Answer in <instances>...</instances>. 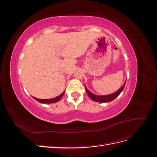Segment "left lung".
Wrapping results in <instances>:
<instances>
[{
	"label": "left lung",
	"mask_w": 157,
	"mask_h": 157,
	"mask_svg": "<svg viewBox=\"0 0 157 157\" xmlns=\"http://www.w3.org/2000/svg\"><path fill=\"white\" fill-rule=\"evenodd\" d=\"M126 82L124 83L123 86L118 90L115 93L111 94L110 95H107V96H97V95H95L92 94V92H90L89 90L86 88V86H85V89H86V91L88 95V96L90 99H92V100L94 101H97V102H100V103H105V102H109L113 101V99H115L118 96H119V94L122 92V90H124V88L125 86Z\"/></svg>",
	"instance_id": "left-lung-1"
}]
</instances>
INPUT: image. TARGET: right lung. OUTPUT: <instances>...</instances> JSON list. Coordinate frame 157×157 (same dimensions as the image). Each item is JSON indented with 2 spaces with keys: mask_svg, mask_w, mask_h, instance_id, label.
Wrapping results in <instances>:
<instances>
[{
  "mask_svg": "<svg viewBox=\"0 0 157 157\" xmlns=\"http://www.w3.org/2000/svg\"><path fill=\"white\" fill-rule=\"evenodd\" d=\"M65 93V91L61 94V95H59V96H57L54 98H52V99H38V98H34L33 97V98H34L35 100H36L37 101H39L40 103H56V102H58V101H59L60 99H61V98L63 97V94Z\"/></svg>",
  "mask_w": 157,
  "mask_h": 157,
  "instance_id": "obj_1",
  "label": "right lung"
}]
</instances>
